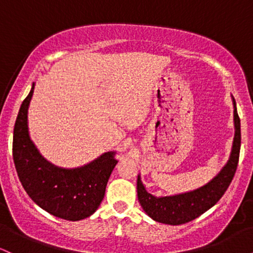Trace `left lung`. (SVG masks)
Masks as SVG:
<instances>
[{
  "label": "left lung",
  "instance_id": "left-lung-1",
  "mask_svg": "<svg viewBox=\"0 0 253 253\" xmlns=\"http://www.w3.org/2000/svg\"><path fill=\"white\" fill-rule=\"evenodd\" d=\"M232 102L234 108V138L232 150L228 161L210 182L197 189L185 191V193L157 197L147 193L146 188L141 182L140 175H138V181H136L138 200L144 211L151 219L157 222L173 226L187 223L213 207L227 190L229 183L232 182V178L236 173L240 152V140H242L240 119L238 117L236 100L233 97Z\"/></svg>",
  "mask_w": 253,
  "mask_h": 253
}]
</instances>
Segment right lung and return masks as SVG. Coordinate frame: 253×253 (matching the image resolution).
<instances>
[{
	"mask_svg": "<svg viewBox=\"0 0 253 253\" xmlns=\"http://www.w3.org/2000/svg\"><path fill=\"white\" fill-rule=\"evenodd\" d=\"M33 82L17 114L13 135V159L28 196L52 215L78 221L96 211L102 202L110 173L118 164L117 151L104 152L90 163L66 169L43 158L28 130V108Z\"/></svg>",
	"mask_w": 253,
	"mask_h": 253,
	"instance_id": "right-lung-1",
	"label": "right lung"
}]
</instances>
